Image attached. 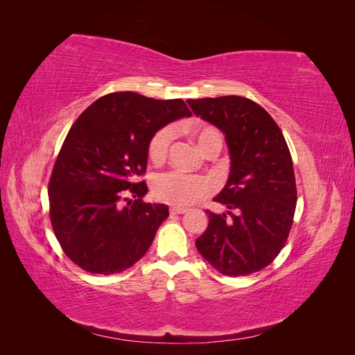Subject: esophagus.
<instances>
[{
	"label": "esophagus",
	"instance_id": "1",
	"mask_svg": "<svg viewBox=\"0 0 355 355\" xmlns=\"http://www.w3.org/2000/svg\"><path fill=\"white\" fill-rule=\"evenodd\" d=\"M185 211H187V209H184V207H171L170 209L171 214H184Z\"/></svg>",
	"mask_w": 355,
	"mask_h": 355
}]
</instances>
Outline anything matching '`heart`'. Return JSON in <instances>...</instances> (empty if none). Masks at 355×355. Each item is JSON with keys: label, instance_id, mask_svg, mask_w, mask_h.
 I'll list each match as a JSON object with an SVG mask.
<instances>
[{"label": "heart", "instance_id": "b5f03b06", "mask_svg": "<svg viewBox=\"0 0 355 355\" xmlns=\"http://www.w3.org/2000/svg\"><path fill=\"white\" fill-rule=\"evenodd\" d=\"M189 133L204 155L218 154L222 148V136L218 128L213 125L202 123L192 124ZM173 137L175 130L171 125L159 128L148 144V155L151 161L161 163L166 159ZM153 191L159 201L173 204V206H189V204H194L198 200L207 197L211 191V185L202 176H189L179 173V171H167V173L155 178Z\"/></svg>", "mask_w": 355, "mask_h": 355}]
</instances>
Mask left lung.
Here are the masks:
<instances>
[{"instance_id":"8db88e82","label":"left lung","mask_w":355,"mask_h":355,"mask_svg":"<svg viewBox=\"0 0 355 355\" xmlns=\"http://www.w3.org/2000/svg\"><path fill=\"white\" fill-rule=\"evenodd\" d=\"M192 112L223 133L231 157L228 182L206 210L209 227L197 239L200 254L231 277L270 265L288 237L296 209L292 157L280 127L262 106L240 96L188 101Z\"/></svg>"}]
</instances>
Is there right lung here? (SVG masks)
I'll return each instance as SVG.
<instances>
[{
	"instance_id": "obj_1",
	"label": "right lung",
	"mask_w": 355,
	"mask_h": 355,
	"mask_svg": "<svg viewBox=\"0 0 355 355\" xmlns=\"http://www.w3.org/2000/svg\"><path fill=\"white\" fill-rule=\"evenodd\" d=\"M191 115L182 99L118 92L102 96L77 118L49 182L51 227L73 263L110 275L148 252L168 206L144 202L148 188L136 178L146 170L151 137ZM121 200L129 206L121 208Z\"/></svg>"
}]
</instances>
